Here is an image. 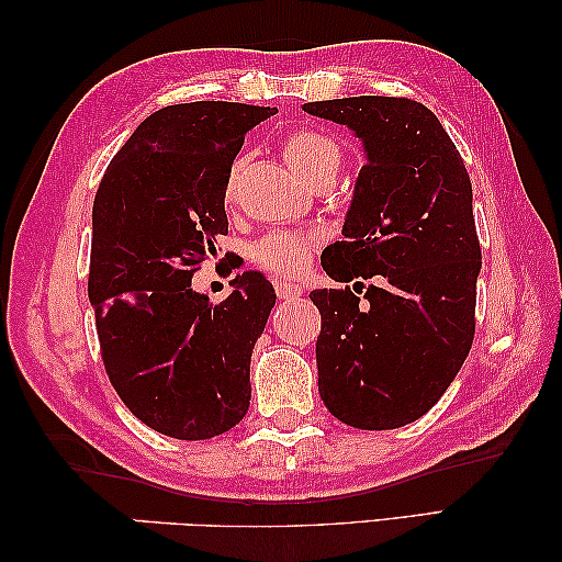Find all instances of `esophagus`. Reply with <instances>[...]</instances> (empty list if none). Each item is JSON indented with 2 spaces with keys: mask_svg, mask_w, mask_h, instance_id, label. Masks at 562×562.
<instances>
[{
  "mask_svg": "<svg viewBox=\"0 0 562 562\" xmlns=\"http://www.w3.org/2000/svg\"><path fill=\"white\" fill-rule=\"evenodd\" d=\"M273 286H276V293H279V299H283V301L296 299V296H301V293H303V289L299 286V283H293V281L276 279V281H273Z\"/></svg>",
  "mask_w": 562,
  "mask_h": 562,
  "instance_id": "34e87169",
  "label": "esophagus"
}]
</instances>
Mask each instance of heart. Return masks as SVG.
Wrapping results in <instances>:
<instances>
[{
    "mask_svg": "<svg viewBox=\"0 0 562 562\" xmlns=\"http://www.w3.org/2000/svg\"><path fill=\"white\" fill-rule=\"evenodd\" d=\"M283 154H286L289 167L299 173V177L308 179L311 173L318 171L328 159H338V146L334 139H328L321 132H293L283 142ZM234 179L228 181L226 196L232 199ZM311 254V236L303 234H289V232H273L266 234L254 248V259L261 266L279 273H293L306 263Z\"/></svg>",
    "mask_w": 562,
    "mask_h": 562,
    "instance_id": "1",
    "label": "heart"
}]
</instances>
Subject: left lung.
Listing matches in <instances>:
<instances>
[{
  "label": "left lung",
  "instance_id": "left-lung-1",
  "mask_svg": "<svg viewBox=\"0 0 562 562\" xmlns=\"http://www.w3.org/2000/svg\"><path fill=\"white\" fill-rule=\"evenodd\" d=\"M303 112L361 139L341 241L321 263L351 289H316L318 393L338 420L389 430L436 406L461 371L475 334L481 244L473 189L438 116L398 97L311 101Z\"/></svg>",
  "mask_w": 562,
  "mask_h": 562
}]
</instances>
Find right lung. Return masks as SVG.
<instances>
[{
	"mask_svg": "<svg viewBox=\"0 0 562 562\" xmlns=\"http://www.w3.org/2000/svg\"><path fill=\"white\" fill-rule=\"evenodd\" d=\"M273 106L191 101L134 128L91 211L89 301L119 398L179 440L226 434L251 401V351L276 293L261 271L232 279L226 301L191 289L228 232V177L246 132Z\"/></svg>",
	"mask_w": 562,
	"mask_h": 562,
	"instance_id": "right-lung-1",
	"label": "right lung"
}]
</instances>
